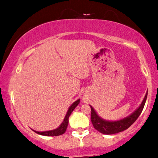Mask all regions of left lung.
<instances>
[{
	"mask_svg": "<svg viewBox=\"0 0 158 158\" xmlns=\"http://www.w3.org/2000/svg\"><path fill=\"white\" fill-rule=\"evenodd\" d=\"M147 96L148 91L145 94L143 100L142 101L140 105L136 110L131 114L129 116L118 121H111L104 119L98 114V113L96 112V111L94 110L93 106L89 105L91 108V121L93 123L94 128L96 130H98L99 132L106 135L115 134V133H119L127 129L135 122V120L141 114L143 110L145 102H146Z\"/></svg>",
	"mask_w": 158,
	"mask_h": 158,
	"instance_id": "obj_1",
	"label": "left lung"
}]
</instances>
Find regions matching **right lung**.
Returning a JSON list of instances; mask_svg holds the SVG:
<instances>
[{
    "instance_id": "1",
    "label": "right lung",
    "mask_w": 158,
    "mask_h": 158,
    "mask_svg": "<svg viewBox=\"0 0 158 158\" xmlns=\"http://www.w3.org/2000/svg\"><path fill=\"white\" fill-rule=\"evenodd\" d=\"M80 100H81V99H78L70 106L69 110H68L65 116L64 121H63V122L60 123V125L57 128H56V129L54 130L47 131H35L33 129L31 130H32L33 131H35L36 133H38V134L42 135H46V136H57V135L64 134L65 132V131H66L68 124H69V116H71L73 111L74 110V109L78 105V104L80 103Z\"/></svg>"
}]
</instances>
